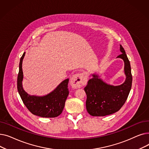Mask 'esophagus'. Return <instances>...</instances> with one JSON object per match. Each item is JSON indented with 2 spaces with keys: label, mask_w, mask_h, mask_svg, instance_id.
Masks as SVG:
<instances>
[{
  "label": "esophagus",
  "mask_w": 149,
  "mask_h": 149,
  "mask_svg": "<svg viewBox=\"0 0 149 149\" xmlns=\"http://www.w3.org/2000/svg\"><path fill=\"white\" fill-rule=\"evenodd\" d=\"M87 81V75L84 73L77 74L70 79V85L74 89H78L86 84Z\"/></svg>",
  "instance_id": "obj_1"
}]
</instances>
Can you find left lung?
I'll use <instances>...</instances> for the list:
<instances>
[{
  "label": "left lung",
  "mask_w": 149,
  "mask_h": 149,
  "mask_svg": "<svg viewBox=\"0 0 149 149\" xmlns=\"http://www.w3.org/2000/svg\"><path fill=\"white\" fill-rule=\"evenodd\" d=\"M120 50L122 54L116 58H121L124 61L126 75L124 82L118 86H113L105 82L98 74L93 73L84 88L87 95L86 106L88 112L92 116H103L115 113L121 108L128 97L132 83L131 67L121 45Z\"/></svg>",
  "instance_id": "1"
}]
</instances>
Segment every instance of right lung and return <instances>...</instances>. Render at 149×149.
Instances as JSON below:
<instances>
[{"mask_svg": "<svg viewBox=\"0 0 149 149\" xmlns=\"http://www.w3.org/2000/svg\"><path fill=\"white\" fill-rule=\"evenodd\" d=\"M23 53L20 60L19 72L17 77V90L23 103L33 114L43 118H54L60 115L63 110L69 94V79L62 81L52 91L45 95H30L23 89L22 70Z\"/></svg>", "mask_w": 149, "mask_h": 149, "instance_id": "obj_1", "label": "right lung"}]
</instances>
